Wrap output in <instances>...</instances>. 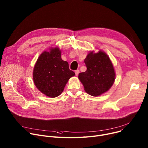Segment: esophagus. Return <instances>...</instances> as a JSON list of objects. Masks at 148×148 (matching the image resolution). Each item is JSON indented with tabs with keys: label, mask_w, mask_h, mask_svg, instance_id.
Wrapping results in <instances>:
<instances>
[{
	"label": "esophagus",
	"mask_w": 148,
	"mask_h": 148,
	"mask_svg": "<svg viewBox=\"0 0 148 148\" xmlns=\"http://www.w3.org/2000/svg\"><path fill=\"white\" fill-rule=\"evenodd\" d=\"M75 72L76 76H77V75L79 74V70H76V71H75Z\"/></svg>",
	"instance_id": "34e87169"
}]
</instances>
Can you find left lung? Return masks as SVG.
Returning <instances> with one entry per match:
<instances>
[{
  "instance_id": "left-lung-1",
  "label": "left lung",
  "mask_w": 148,
  "mask_h": 148,
  "mask_svg": "<svg viewBox=\"0 0 148 148\" xmlns=\"http://www.w3.org/2000/svg\"><path fill=\"white\" fill-rule=\"evenodd\" d=\"M85 63L87 70L79 74L78 77L86 93L97 96L107 92L115 80V72L111 60L103 51L88 53Z\"/></svg>"
}]
</instances>
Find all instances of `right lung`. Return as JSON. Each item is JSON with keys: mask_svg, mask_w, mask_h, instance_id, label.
I'll return each instance as SVG.
<instances>
[{"mask_svg": "<svg viewBox=\"0 0 148 148\" xmlns=\"http://www.w3.org/2000/svg\"><path fill=\"white\" fill-rule=\"evenodd\" d=\"M75 73L69 68L68 62L61 58V51L57 47L43 52L38 58L33 72L36 88L50 97L59 96L69 79Z\"/></svg>", "mask_w": 148, "mask_h": 148, "instance_id": "obj_1", "label": "right lung"}]
</instances>
